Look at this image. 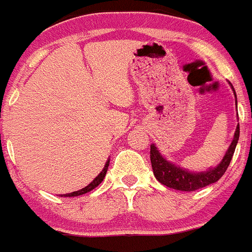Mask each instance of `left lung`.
<instances>
[{"label":"left lung","mask_w":252,"mask_h":252,"mask_svg":"<svg viewBox=\"0 0 252 252\" xmlns=\"http://www.w3.org/2000/svg\"><path fill=\"white\" fill-rule=\"evenodd\" d=\"M239 135L240 126H237L234 139H232L221 163L219 164L216 168L206 171V173H190V171L184 170L179 166L173 165L159 154L155 145H150V161H152L153 173H154L155 178L159 183L164 184L165 187L171 188V189L180 190V191H194V190L208 187V185L218 182L225 174L227 166L230 165L232 155H234Z\"/></svg>","instance_id":"left-lung-1"}]
</instances>
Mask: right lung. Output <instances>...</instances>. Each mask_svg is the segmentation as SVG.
Here are the masks:
<instances>
[{
  "label": "right lung",
  "instance_id": "right-lung-1",
  "mask_svg": "<svg viewBox=\"0 0 252 252\" xmlns=\"http://www.w3.org/2000/svg\"><path fill=\"white\" fill-rule=\"evenodd\" d=\"M108 166H109V160L107 161V164H105L104 169H103V170L100 171L99 175H98L97 178H95V179H94L93 182H92L91 184L88 185V187L83 188V189L78 190V191H73V192H70V194H65L64 196H78V195L86 194V192L92 191V190H93V189H95V188H97L98 185H99L100 183L103 182V179H104V176H105V174H107V170H108Z\"/></svg>",
  "mask_w": 252,
  "mask_h": 252
}]
</instances>
